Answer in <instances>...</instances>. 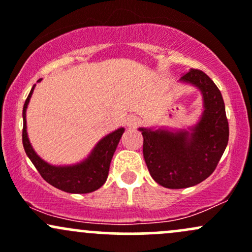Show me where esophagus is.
Segmentation results:
<instances>
[{
  "label": "esophagus",
  "mask_w": 252,
  "mask_h": 252,
  "mask_svg": "<svg viewBox=\"0 0 252 252\" xmlns=\"http://www.w3.org/2000/svg\"><path fill=\"white\" fill-rule=\"evenodd\" d=\"M139 123H140L139 118L136 115H129L128 118L126 119L127 127H137L138 125H139Z\"/></svg>",
  "instance_id": "esophagus-1"
}]
</instances>
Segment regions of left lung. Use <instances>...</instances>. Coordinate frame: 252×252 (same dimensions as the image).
Listing matches in <instances>:
<instances>
[{
  "mask_svg": "<svg viewBox=\"0 0 252 252\" xmlns=\"http://www.w3.org/2000/svg\"><path fill=\"white\" fill-rule=\"evenodd\" d=\"M180 82L201 91L204 110L198 123L189 131L139 128L149 173L167 189L190 188L207 179L218 166L229 136L222 94L213 80L192 68Z\"/></svg>",
  "mask_w": 252,
  "mask_h": 252,
  "instance_id": "8db88e82",
  "label": "left lung"
}]
</instances>
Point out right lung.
Segmentation results:
<instances>
[{
    "instance_id": "obj_1",
    "label": "right lung",
    "mask_w": 252,
    "mask_h": 252,
    "mask_svg": "<svg viewBox=\"0 0 252 252\" xmlns=\"http://www.w3.org/2000/svg\"><path fill=\"white\" fill-rule=\"evenodd\" d=\"M40 80L42 79H39L38 83ZM34 86L36 85L32 86L23 109V145L26 155L31 159L43 179L59 190L69 192V193H89V192L98 190L107 180L110 162L125 128L120 127L102 138L93 149L88 158L79 163L72 164V166H53L37 155L30 143L28 131H26L28 128L26 109H28V104L34 90Z\"/></svg>"
}]
</instances>
